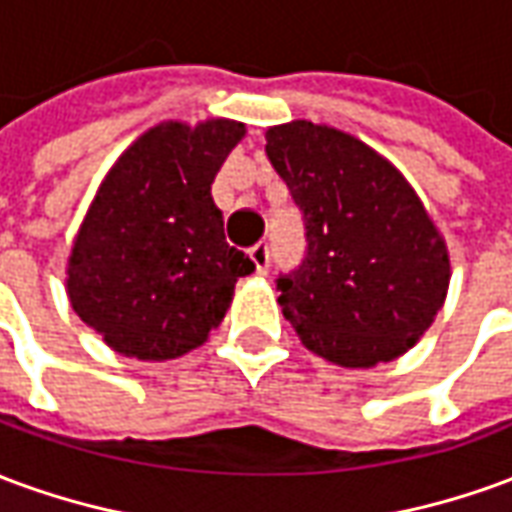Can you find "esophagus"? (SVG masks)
<instances>
[{
    "mask_svg": "<svg viewBox=\"0 0 512 512\" xmlns=\"http://www.w3.org/2000/svg\"><path fill=\"white\" fill-rule=\"evenodd\" d=\"M249 257H252V263H255L257 274H268V266H271V252H268V244L252 246Z\"/></svg>",
    "mask_w": 512,
    "mask_h": 512,
    "instance_id": "34e87169",
    "label": "esophagus"
}]
</instances>
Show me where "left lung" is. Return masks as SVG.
I'll use <instances>...</instances> for the list:
<instances>
[{"mask_svg": "<svg viewBox=\"0 0 512 512\" xmlns=\"http://www.w3.org/2000/svg\"><path fill=\"white\" fill-rule=\"evenodd\" d=\"M266 153L304 213L307 257L279 277L282 315L304 348L376 367L414 348L450 290V252L403 172L340 128L290 120Z\"/></svg>", "mask_w": 512, "mask_h": 512, "instance_id": "left-lung-1", "label": "left lung"}]
</instances>
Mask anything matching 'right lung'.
Returning a JSON list of instances; mask_svg holds the SVG:
<instances>
[{
	"label": "right lung",
	"mask_w": 512,
	"mask_h": 512,
	"mask_svg": "<svg viewBox=\"0 0 512 512\" xmlns=\"http://www.w3.org/2000/svg\"><path fill=\"white\" fill-rule=\"evenodd\" d=\"M246 126L164 120L106 172L68 257L73 312L112 351L142 362L189 354L230 307L255 263L224 241L211 183Z\"/></svg>",
	"instance_id": "add662e5"
}]
</instances>
